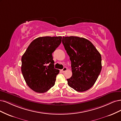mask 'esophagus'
Returning <instances> with one entry per match:
<instances>
[{
    "label": "esophagus",
    "instance_id": "esophagus-1",
    "mask_svg": "<svg viewBox=\"0 0 121 121\" xmlns=\"http://www.w3.org/2000/svg\"><path fill=\"white\" fill-rule=\"evenodd\" d=\"M67 70V68H66V67H64L63 69H62V70H61V71H62V72H65V71H66V70Z\"/></svg>",
    "mask_w": 121,
    "mask_h": 121
}]
</instances>
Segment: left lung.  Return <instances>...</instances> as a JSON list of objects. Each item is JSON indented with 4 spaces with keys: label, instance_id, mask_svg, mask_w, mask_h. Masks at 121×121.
<instances>
[{
    "label": "left lung",
    "instance_id": "left-lung-1",
    "mask_svg": "<svg viewBox=\"0 0 121 121\" xmlns=\"http://www.w3.org/2000/svg\"><path fill=\"white\" fill-rule=\"evenodd\" d=\"M63 43L71 62L72 75L68 84L76 91L91 88L102 70V57L89 40L75 36L63 37Z\"/></svg>",
    "mask_w": 121,
    "mask_h": 121
}]
</instances>
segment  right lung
<instances>
[{
  "label": "right lung",
  "instance_id": "obj_1",
  "mask_svg": "<svg viewBox=\"0 0 121 121\" xmlns=\"http://www.w3.org/2000/svg\"><path fill=\"white\" fill-rule=\"evenodd\" d=\"M61 41V36L38 38L31 42L22 55V75L34 91L44 93L55 84L59 70L54 68L52 53Z\"/></svg>",
  "mask_w": 121,
  "mask_h": 121
}]
</instances>
